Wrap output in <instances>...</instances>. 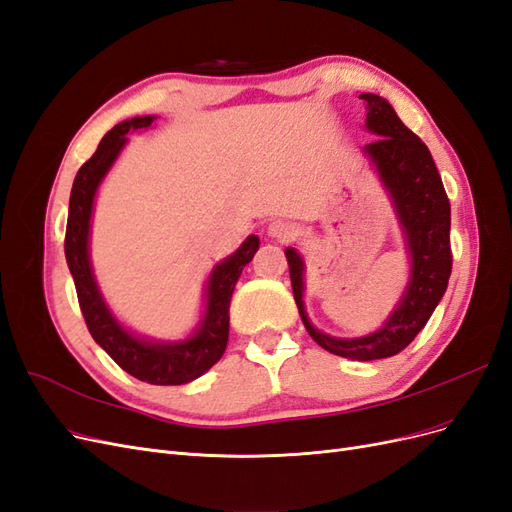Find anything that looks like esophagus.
I'll return each instance as SVG.
<instances>
[{"mask_svg":"<svg viewBox=\"0 0 512 512\" xmlns=\"http://www.w3.org/2000/svg\"><path fill=\"white\" fill-rule=\"evenodd\" d=\"M267 232H269V237H273L277 241H288V239H292L294 235H297V230H294V226L290 222H282V220L271 222Z\"/></svg>","mask_w":512,"mask_h":512,"instance_id":"1","label":"esophagus"}]
</instances>
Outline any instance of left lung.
Returning <instances> with one entry per match:
<instances>
[{"label": "left lung", "mask_w": 512, "mask_h": 512, "mask_svg": "<svg viewBox=\"0 0 512 512\" xmlns=\"http://www.w3.org/2000/svg\"><path fill=\"white\" fill-rule=\"evenodd\" d=\"M361 100H365L367 108V130L380 136L365 145L363 151L376 164L382 183L391 192L412 260V275L404 297L376 333L356 339L324 335L314 329L303 307V260L294 247H288L286 258L294 301L314 342L346 359L376 361L404 350L421 333L444 297L453 269L451 203L436 162L421 138L404 126L384 98L363 94Z\"/></svg>", "instance_id": "left-lung-1"}]
</instances>
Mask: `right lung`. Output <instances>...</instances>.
<instances>
[{
	"mask_svg": "<svg viewBox=\"0 0 512 512\" xmlns=\"http://www.w3.org/2000/svg\"><path fill=\"white\" fill-rule=\"evenodd\" d=\"M153 119L156 117L147 115L117 123L111 132H106L94 156L79 168L70 192L64 250L85 324L96 344H100L130 376L149 384L166 386L192 382L222 359L228 344V307L232 290H235L243 267L254 258L260 241L256 235L247 237L235 254L213 269L207 284L205 316L190 339L175 344L145 342V339H138L121 327L115 316L108 312L94 271H91L89 222L98 185L126 145V134L149 128Z\"/></svg>",
	"mask_w": 512,
	"mask_h": 512,
	"instance_id": "1",
	"label": "right lung"
}]
</instances>
